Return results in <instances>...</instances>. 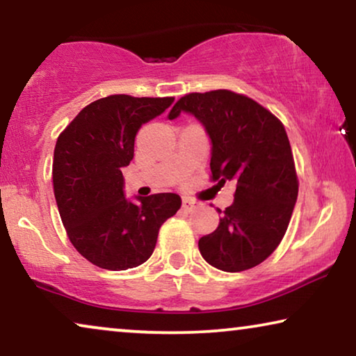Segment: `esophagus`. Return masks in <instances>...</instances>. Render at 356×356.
Wrapping results in <instances>:
<instances>
[{
    "label": "esophagus",
    "mask_w": 356,
    "mask_h": 356,
    "mask_svg": "<svg viewBox=\"0 0 356 356\" xmlns=\"http://www.w3.org/2000/svg\"><path fill=\"white\" fill-rule=\"evenodd\" d=\"M195 207H197V202H195V200H191L188 197L183 199V210H186V212H193Z\"/></svg>",
    "instance_id": "obj_1"
}]
</instances>
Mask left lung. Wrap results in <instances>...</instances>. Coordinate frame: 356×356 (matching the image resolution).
I'll use <instances>...</instances> for the list:
<instances>
[{
	"instance_id": "8db88e82",
	"label": "left lung",
	"mask_w": 356,
	"mask_h": 356,
	"mask_svg": "<svg viewBox=\"0 0 356 356\" xmlns=\"http://www.w3.org/2000/svg\"><path fill=\"white\" fill-rule=\"evenodd\" d=\"M194 115L210 138L213 181L236 183L234 200L218 228L199 239L205 261L238 273L260 265L284 236L297 202L298 181L282 123L250 97L228 90L183 96L168 118Z\"/></svg>"
}]
</instances>
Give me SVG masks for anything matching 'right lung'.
Instances as JSON below:
<instances>
[{
	"label": "right lung",
	"instance_id": "obj_1",
	"mask_svg": "<svg viewBox=\"0 0 356 356\" xmlns=\"http://www.w3.org/2000/svg\"><path fill=\"white\" fill-rule=\"evenodd\" d=\"M175 97L114 95L91 102L60 133L53 184L60 220L76 250L92 265L130 270L152 255L163 221L181 207L173 193L125 197L122 168L130 165L140 128Z\"/></svg>",
	"mask_w": 356,
	"mask_h": 356
}]
</instances>
